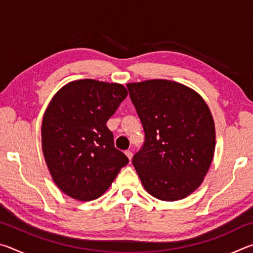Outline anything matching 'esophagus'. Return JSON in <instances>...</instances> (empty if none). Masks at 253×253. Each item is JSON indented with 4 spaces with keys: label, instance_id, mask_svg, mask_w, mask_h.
I'll use <instances>...</instances> for the list:
<instances>
[{
    "label": "esophagus",
    "instance_id": "obj_1",
    "mask_svg": "<svg viewBox=\"0 0 253 253\" xmlns=\"http://www.w3.org/2000/svg\"><path fill=\"white\" fill-rule=\"evenodd\" d=\"M125 154H126V156L128 157V160L130 161L131 158H132V153H131L130 151H126V152H125Z\"/></svg>",
    "mask_w": 253,
    "mask_h": 253
}]
</instances>
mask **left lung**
I'll return each instance as SVG.
<instances>
[{
	"label": "left lung",
	"instance_id": "1",
	"mask_svg": "<svg viewBox=\"0 0 253 253\" xmlns=\"http://www.w3.org/2000/svg\"><path fill=\"white\" fill-rule=\"evenodd\" d=\"M145 131L132 165L145 190L178 201L204 181L215 149V125L207 102L187 85L166 79L127 84Z\"/></svg>",
	"mask_w": 253,
	"mask_h": 253
}]
</instances>
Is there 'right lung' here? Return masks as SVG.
<instances>
[{"mask_svg":"<svg viewBox=\"0 0 253 253\" xmlns=\"http://www.w3.org/2000/svg\"><path fill=\"white\" fill-rule=\"evenodd\" d=\"M127 95L122 84L80 79L60 88L49 102L42 152L54 184L66 195L83 202L100 198L128 164L106 126Z\"/></svg>","mask_w":253,"mask_h":253,"instance_id":"obj_1","label":"right lung"}]
</instances>
